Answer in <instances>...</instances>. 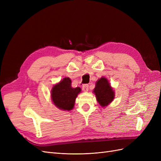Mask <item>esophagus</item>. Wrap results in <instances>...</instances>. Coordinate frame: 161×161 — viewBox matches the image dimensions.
I'll return each mask as SVG.
<instances>
[{"instance_id": "34e87169", "label": "esophagus", "mask_w": 161, "mask_h": 161, "mask_svg": "<svg viewBox=\"0 0 161 161\" xmlns=\"http://www.w3.org/2000/svg\"><path fill=\"white\" fill-rule=\"evenodd\" d=\"M82 90H83L85 92L88 91L89 90V85L87 84H84L82 85Z\"/></svg>"}]
</instances>
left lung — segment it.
<instances>
[{
  "label": "left lung",
  "mask_w": 161,
  "mask_h": 161,
  "mask_svg": "<svg viewBox=\"0 0 161 161\" xmlns=\"http://www.w3.org/2000/svg\"><path fill=\"white\" fill-rule=\"evenodd\" d=\"M93 92L97 101L101 107H106L113 101L115 97V92L111 86L108 80L101 77L96 82Z\"/></svg>",
  "instance_id": "1"
}]
</instances>
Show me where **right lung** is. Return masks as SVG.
<instances>
[{"instance_id":"add662e5","label":"right lung","mask_w":161,"mask_h":161,"mask_svg":"<svg viewBox=\"0 0 161 161\" xmlns=\"http://www.w3.org/2000/svg\"><path fill=\"white\" fill-rule=\"evenodd\" d=\"M71 82L70 78L66 77L52 87V100L58 109L70 111L74 108L76 98L80 92L81 89L80 87L72 88Z\"/></svg>"}]
</instances>
